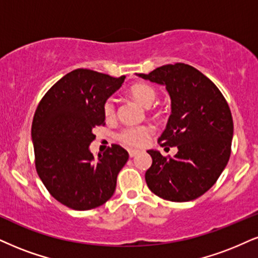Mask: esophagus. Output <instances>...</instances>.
Masks as SVG:
<instances>
[{
	"mask_svg": "<svg viewBox=\"0 0 258 258\" xmlns=\"http://www.w3.org/2000/svg\"><path fill=\"white\" fill-rule=\"evenodd\" d=\"M138 153H139V151H136V149H129V157L130 158H134Z\"/></svg>",
	"mask_w": 258,
	"mask_h": 258,
	"instance_id": "1",
	"label": "esophagus"
}]
</instances>
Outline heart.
<instances>
[{"label":"heart","instance_id":"obj_1","mask_svg":"<svg viewBox=\"0 0 258 258\" xmlns=\"http://www.w3.org/2000/svg\"><path fill=\"white\" fill-rule=\"evenodd\" d=\"M130 94L136 100L144 104L145 106H151L158 97V92L153 86L147 84H135L130 87ZM103 113L107 120L113 119L116 117L117 109L116 103L112 98H109L103 104ZM154 129L152 125H132L125 126L117 134V140L128 147H142L147 144V141L153 135Z\"/></svg>","mask_w":258,"mask_h":258}]
</instances>
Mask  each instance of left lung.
Masks as SVG:
<instances>
[{"instance_id": "1", "label": "left lung", "mask_w": 258, "mask_h": 258, "mask_svg": "<svg viewBox=\"0 0 258 258\" xmlns=\"http://www.w3.org/2000/svg\"><path fill=\"white\" fill-rule=\"evenodd\" d=\"M139 76L166 86L172 113L158 144L178 148L173 158L148 151L153 163L145 174L146 183L167 201L195 200L214 185L230 159V106L217 86L189 64L161 66Z\"/></svg>"}]
</instances>
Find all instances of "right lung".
<instances>
[{
    "instance_id": "1",
    "label": "right lung",
    "mask_w": 258,
    "mask_h": 258,
    "mask_svg": "<svg viewBox=\"0 0 258 258\" xmlns=\"http://www.w3.org/2000/svg\"><path fill=\"white\" fill-rule=\"evenodd\" d=\"M124 79L75 69L57 81L37 106L32 122L37 173L52 197L75 211L97 208L110 200L129 159L119 145L97 159L88 148L95 139L92 130L105 125L104 101Z\"/></svg>"
}]
</instances>
